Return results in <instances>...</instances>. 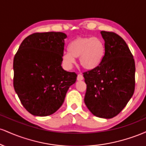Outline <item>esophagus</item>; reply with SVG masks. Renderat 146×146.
Masks as SVG:
<instances>
[{
	"mask_svg": "<svg viewBox=\"0 0 146 146\" xmlns=\"http://www.w3.org/2000/svg\"><path fill=\"white\" fill-rule=\"evenodd\" d=\"M84 79V77L83 75L82 74H78V77H77V80H78V81H81V80H82Z\"/></svg>",
	"mask_w": 146,
	"mask_h": 146,
	"instance_id": "esophagus-1",
	"label": "esophagus"
}]
</instances>
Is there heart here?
<instances>
[{
  "label": "heart",
  "mask_w": 146,
  "mask_h": 146,
  "mask_svg": "<svg viewBox=\"0 0 146 146\" xmlns=\"http://www.w3.org/2000/svg\"><path fill=\"white\" fill-rule=\"evenodd\" d=\"M68 49L62 56L67 68L73 66L75 58H80V64L84 68L93 70L101 64L105 54L104 42L98 37H78L69 43Z\"/></svg>",
  "instance_id": "heart-1"
}]
</instances>
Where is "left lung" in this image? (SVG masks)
Listing matches in <instances>:
<instances>
[{
  "mask_svg": "<svg viewBox=\"0 0 146 146\" xmlns=\"http://www.w3.org/2000/svg\"><path fill=\"white\" fill-rule=\"evenodd\" d=\"M105 54L96 68L83 73L86 84L84 103L95 116L110 119L132 98L135 87V63L124 40L112 31H102Z\"/></svg>",
  "mask_w": 146,
  "mask_h": 146,
  "instance_id": "obj_1",
  "label": "left lung"
}]
</instances>
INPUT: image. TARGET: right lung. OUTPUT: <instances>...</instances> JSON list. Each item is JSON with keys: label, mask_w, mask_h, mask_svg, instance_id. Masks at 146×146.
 <instances>
[{"label": "right lung", "mask_w": 146, "mask_h": 146, "mask_svg": "<svg viewBox=\"0 0 146 146\" xmlns=\"http://www.w3.org/2000/svg\"><path fill=\"white\" fill-rule=\"evenodd\" d=\"M66 37L62 32L34 33L22 42L15 55L14 90L31 115L44 117L56 112L76 81V73L61 66Z\"/></svg>", "instance_id": "add662e5"}]
</instances>
